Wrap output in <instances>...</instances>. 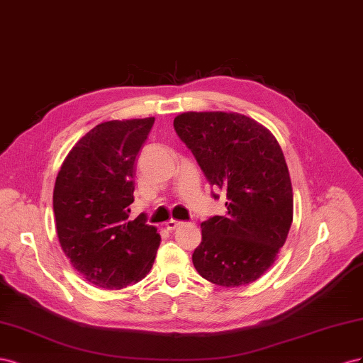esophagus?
Returning a JSON list of instances; mask_svg holds the SVG:
<instances>
[{
	"instance_id": "34e87169",
	"label": "esophagus",
	"mask_w": 363,
	"mask_h": 363,
	"mask_svg": "<svg viewBox=\"0 0 363 363\" xmlns=\"http://www.w3.org/2000/svg\"><path fill=\"white\" fill-rule=\"evenodd\" d=\"M181 223H182V222H179V220L170 219L167 223H165V228H167V231H173V230H176V228H178Z\"/></svg>"
}]
</instances>
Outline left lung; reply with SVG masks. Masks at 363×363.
Masks as SVG:
<instances>
[{
  "instance_id": "1",
  "label": "left lung",
  "mask_w": 363,
  "mask_h": 363,
  "mask_svg": "<svg viewBox=\"0 0 363 363\" xmlns=\"http://www.w3.org/2000/svg\"><path fill=\"white\" fill-rule=\"evenodd\" d=\"M173 126L211 187L226 194V214L201 223L196 271L223 287L255 281L274 264L294 219L281 147L260 123L237 112H184Z\"/></svg>"
}]
</instances>
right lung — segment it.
Wrapping results in <instances>:
<instances>
[{"label": "right lung", "instance_id": "obj_1", "mask_svg": "<svg viewBox=\"0 0 363 363\" xmlns=\"http://www.w3.org/2000/svg\"><path fill=\"white\" fill-rule=\"evenodd\" d=\"M153 117L97 124L69 150L53 191L62 251L86 281L123 289L149 274L161 237L146 219H129L135 161Z\"/></svg>", "mask_w": 363, "mask_h": 363}]
</instances>
